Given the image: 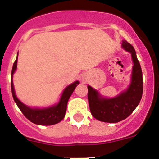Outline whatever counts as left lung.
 Instances as JSON below:
<instances>
[{
	"label": "left lung",
	"instance_id": "1",
	"mask_svg": "<svg viewBox=\"0 0 159 159\" xmlns=\"http://www.w3.org/2000/svg\"><path fill=\"white\" fill-rule=\"evenodd\" d=\"M122 48L131 55L132 67L130 82L126 90L119 95L108 98L88 85V99L91 113L99 121L116 123L127 119L139 104L143 91V72L134 47L125 40Z\"/></svg>",
	"mask_w": 159,
	"mask_h": 159
}]
</instances>
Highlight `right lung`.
I'll use <instances>...</instances> for the list:
<instances>
[{"mask_svg":"<svg viewBox=\"0 0 159 159\" xmlns=\"http://www.w3.org/2000/svg\"><path fill=\"white\" fill-rule=\"evenodd\" d=\"M17 60L18 53L16 60L12 66V73H11V89H12V94L14 101L20 110V111L24 114V116L27 118L29 121L35 124L41 125V126H50V125H54L60 123L65 116L68 99L77 85L80 84V81H75L66 87L63 91L60 100L57 103L46 107H31L23 103L18 99L16 97V92H15V89H14L12 79H13L14 73L17 68Z\"/></svg>","mask_w":159,"mask_h":159,"instance_id":"right-lung-1","label":"right lung"}]
</instances>
